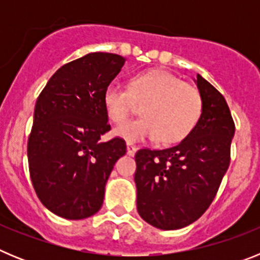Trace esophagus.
<instances>
[{"instance_id": "obj_1", "label": "esophagus", "mask_w": 260, "mask_h": 260, "mask_svg": "<svg viewBox=\"0 0 260 260\" xmlns=\"http://www.w3.org/2000/svg\"><path fill=\"white\" fill-rule=\"evenodd\" d=\"M126 151H127V155L134 156L135 153H137V147L133 146L132 143H127V146H126Z\"/></svg>"}]
</instances>
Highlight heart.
Returning <instances> with one entry per match:
<instances>
[{
  "instance_id": "obj_1",
  "label": "heart",
  "mask_w": 260,
  "mask_h": 260,
  "mask_svg": "<svg viewBox=\"0 0 260 260\" xmlns=\"http://www.w3.org/2000/svg\"><path fill=\"white\" fill-rule=\"evenodd\" d=\"M146 102L141 118L128 119L113 130L128 143L152 141L176 143L191 132L202 114V98L194 87L167 71H148L132 79L130 86L108 84L103 104L112 122L125 121L134 102Z\"/></svg>"
}]
</instances>
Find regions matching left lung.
<instances>
[{
    "mask_svg": "<svg viewBox=\"0 0 260 260\" xmlns=\"http://www.w3.org/2000/svg\"><path fill=\"white\" fill-rule=\"evenodd\" d=\"M198 123L177 146L139 150L135 155L137 210L162 231L187 226L206 212L231 161L234 122L224 96L202 75Z\"/></svg>",
    "mask_w": 260,
    "mask_h": 260,
    "instance_id": "8db88e82",
    "label": "left lung"
}]
</instances>
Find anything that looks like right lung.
<instances>
[{
  "label": "right lung",
  "instance_id": "right-lung-1",
  "mask_svg": "<svg viewBox=\"0 0 260 260\" xmlns=\"http://www.w3.org/2000/svg\"><path fill=\"white\" fill-rule=\"evenodd\" d=\"M125 62L113 53H88L59 68L38 98L27 147L29 176L41 203L59 217L95 215L110 172L126 153L121 138L100 141L110 130L103 93Z\"/></svg>",
  "mask_w": 260,
  "mask_h": 260
}]
</instances>
